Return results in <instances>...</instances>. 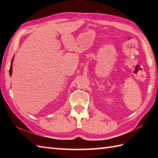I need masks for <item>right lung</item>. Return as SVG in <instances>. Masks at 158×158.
<instances>
[{
	"instance_id": "1",
	"label": "right lung",
	"mask_w": 158,
	"mask_h": 158,
	"mask_svg": "<svg viewBox=\"0 0 158 158\" xmlns=\"http://www.w3.org/2000/svg\"><path fill=\"white\" fill-rule=\"evenodd\" d=\"M13 58H12L11 60V66H10V69H9V75L11 76L12 75V64H13Z\"/></svg>"
}]
</instances>
